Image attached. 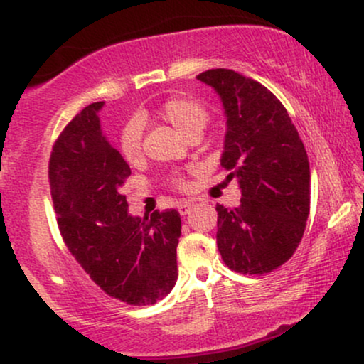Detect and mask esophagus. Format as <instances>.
Returning <instances> with one entry per match:
<instances>
[{"label":"esophagus","mask_w":364,"mask_h":364,"mask_svg":"<svg viewBox=\"0 0 364 364\" xmlns=\"http://www.w3.org/2000/svg\"><path fill=\"white\" fill-rule=\"evenodd\" d=\"M193 207H195L193 202H186V200H183V202H179L178 210H179V214H181V215H186V214H190L191 208H193Z\"/></svg>","instance_id":"1"}]
</instances>
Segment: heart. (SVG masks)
I'll use <instances>...</instances> for the list:
<instances>
[{
  "instance_id": "1",
  "label": "heart",
  "mask_w": 364,
  "mask_h": 364,
  "mask_svg": "<svg viewBox=\"0 0 364 364\" xmlns=\"http://www.w3.org/2000/svg\"><path fill=\"white\" fill-rule=\"evenodd\" d=\"M157 118L168 123L176 132L188 136L202 133L207 123V109L198 101L190 97H171L159 107ZM119 152L128 164H136L141 159V132L136 123L124 127L119 136ZM176 186H185L181 178L174 179Z\"/></svg>"
}]
</instances>
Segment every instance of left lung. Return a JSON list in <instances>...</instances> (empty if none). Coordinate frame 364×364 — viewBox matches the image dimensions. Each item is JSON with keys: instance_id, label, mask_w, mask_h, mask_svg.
Instances as JSON below:
<instances>
[{"instance_id": "8db88e82", "label": "left lung", "mask_w": 364, "mask_h": 364, "mask_svg": "<svg viewBox=\"0 0 364 364\" xmlns=\"http://www.w3.org/2000/svg\"><path fill=\"white\" fill-rule=\"evenodd\" d=\"M225 114L220 166L237 179L241 203L217 205V248L241 274H267L292 257L310 214V162L281 101L232 70L200 73Z\"/></svg>"}]
</instances>
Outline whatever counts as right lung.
Here are the masks:
<instances>
[{
    "mask_svg": "<svg viewBox=\"0 0 364 364\" xmlns=\"http://www.w3.org/2000/svg\"><path fill=\"white\" fill-rule=\"evenodd\" d=\"M102 106L78 112L53 147L58 225L75 260L106 294L133 306L154 304L178 281L181 217L174 208L145 220L128 214L123 185L132 169L102 135Z\"/></svg>",
    "mask_w": 364,
    "mask_h": 364,
    "instance_id": "right-lung-1",
    "label": "right lung"
}]
</instances>
